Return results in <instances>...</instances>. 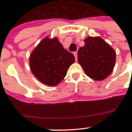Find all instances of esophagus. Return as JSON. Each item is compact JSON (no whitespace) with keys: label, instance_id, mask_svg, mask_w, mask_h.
<instances>
[{"label":"esophagus","instance_id":"34e87169","mask_svg":"<svg viewBox=\"0 0 132 132\" xmlns=\"http://www.w3.org/2000/svg\"><path fill=\"white\" fill-rule=\"evenodd\" d=\"M73 55H74L75 57V60L77 61V52H74Z\"/></svg>","mask_w":132,"mask_h":132}]
</instances>
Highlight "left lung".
Segmentation results:
<instances>
[{
  "mask_svg": "<svg viewBox=\"0 0 132 132\" xmlns=\"http://www.w3.org/2000/svg\"><path fill=\"white\" fill-rule=\"evenodd\" d=\"M78 51V61L88 77L95 80L106 78L113 71L116 52L100 37H88Z\"/></svg>",
  "mask_w": 132,
  "mask_h": 132,
  "instance_id": "8db88e82",
  "label": "left lung"
}]
</instances>
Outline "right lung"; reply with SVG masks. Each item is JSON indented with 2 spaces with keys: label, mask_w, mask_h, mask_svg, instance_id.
<instances>
[{
  "label": "right lung",
  "mask_w": 132,
  "mask_h": 132,
  "mask_svg": "<svg viewBox=\"0 0 132 132\" xmlns=\"http://www.w3.org/2000/svg\"><path fill=\"white\" fill-rule=\"evenodd\" d=\"M75 57L65 50L57 38L46 37L33 50L29 59L34 75L49 86H56L63 80Z\"/></svg>",
  "instance_id": "right-lung-1"
}]
</instances>
